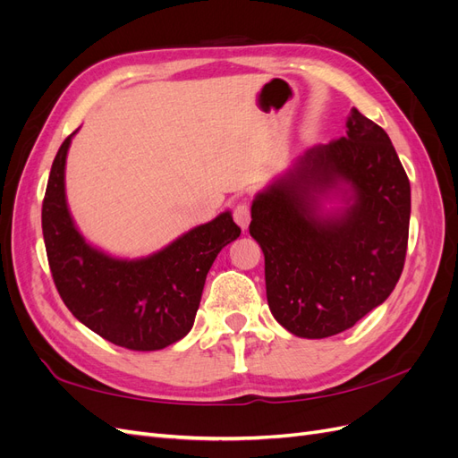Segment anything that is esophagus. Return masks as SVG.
Here are the masks:
<instances>
[{"label": "esophagus", "mask_w": 458, "mask_h": 458, "mask_svg": "<svg viewBox=\"0 0 458 458\" xmlns=\"http://www.w3.org/2000/svg\"><path fill=\"white\" fill-rule=\"evenodd\" d=\"M233 219L237 221V225L241 229H246L248 225H250V206H248L246 202H239L233 210Z\"/></svg>", "instance_id": "34e87169"}]
</instances>
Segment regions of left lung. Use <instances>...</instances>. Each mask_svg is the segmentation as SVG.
<instances>
[{"mask_svg":"<svg viewBox=\"0 0 458 458\" xmlns=\"http://www.w3.org/2000/svg\"><path fill=\"white\" fill-rule=\"evenodd\" d=\"M332 199L343 206L328 211ZM409 219V177L390 137L352 108L344 137L308 148L252 202L273 317L300 338L352 328L395 288Z\"/></svg>","mask_w":458,"mask_h":458,"instance_id":"1","label":"left lung"}]
</instances>
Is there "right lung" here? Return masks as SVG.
Masks as SVG:
<instances>
[{"label":"right lung","instance_id":"right-lung-1","mask_svg":"<svg viewBox=\"0 0 458 458\" xmlns=\"http://www.w3.org/2000/svg\"><path fill=\"white\" fill-rule=\"evenodd\" d=\"M74 133L53 160L41 206L55 286L78 321L101 338L133 352L168 348L189 335L206 275L221 248L239 239L241 227L227 210L137 259L114 258L91 246L78 231L64 192V165Z\"/></svg>","mask_w":458,"mask_h":458}]
</instances>
